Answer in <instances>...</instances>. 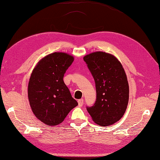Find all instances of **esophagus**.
<instances>
[{"label":"esophagus","mask_w":160,"mask_h":160,"mask_svg":"<svg viewBox=\"0 0 160 160\" xmlns=\"http://www.w3.org/2000/svg\"><path fill=\"white\" fill-rule=\"evenodd\" d=\"M78 104L79 106H82L83 104V99H79L78 100Z\"/></svg>","instance_id":"esophagus-1"}]
</instances>
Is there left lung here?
Instances as JSON below:
<instances>
[{"label":"left lung","instance_id":"obj_1","mask_svg":"<svg viewBox=\"0 0 160 160\" xmlns=\"http://www.w3.org/2000/svg\"><path fill=\"white\" fill-rule=\"evenodd\" d=\"M83 60L94 78L96 100L86 110L93 121L100 126H108L122 118L128 102L129 88L122 64L104 52L86 55Z\"/></svg>","mask_w":160,"mask_h":160}]
</instances>
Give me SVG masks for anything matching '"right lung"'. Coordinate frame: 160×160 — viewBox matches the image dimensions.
I'll return each mask as SVG.
<instances>
[{
    "mask_svg": "<svg viewBox=\"0 0 160 160\" xmlns=\"http://www.w3.org/2000/svg\"><path fill=\"white\" fill-rule=\"evenodd\" d=\"M73 61L74 58L67 53H51L38 62L31 75L28 86L31 108L46 125L60 124L78 105L63 81Z\"/></svg>",
    "mask_w": 160,
    "mask_h": 160,
    "instance_id": "add662e5",
    "label": "right lung"
}]
</instances>
